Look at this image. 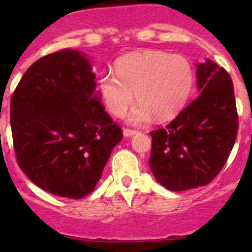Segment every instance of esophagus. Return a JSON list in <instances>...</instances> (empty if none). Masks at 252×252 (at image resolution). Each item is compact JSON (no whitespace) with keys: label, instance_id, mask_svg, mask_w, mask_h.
Returning a JSON list of instances; mask_svg holds the SVG:
<instances>
[{"label":"esophagus","instance_id":"esophagus-1","mask_svg":"<svg viewBox=\"0 0 252 252\" xmlns=\"http://www.w3.org/2000/svg\"><path fill=\"white\" fill-rule=\"evenodd\" d=\"M136 133H137V131H135V130H128V128H125L124 130L125 137H131V136H133V135H136Z\"/></svg>","mask_w":252,"mask_h":252}]
</instances>
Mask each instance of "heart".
<instances>
[{
    "instance_id": "heart-1",
    "label": "heart",
    "mask_w": 252,
    "mask_h": 252,
    "mask_svg": "<svg viewBox=\"0 0 252 252\" xmlns=\"http://www.w3.org/2000/svg\"><path fill=\"white\" fill-rule=\"evenodd\" d=\"M115 74L99 77L98 91L108 111L122 117L135 101L127 122L142 126L177 115L188 99L192 90L193 69L182 55L164 51H135L119 58Z\"/></svg>"
}]
</instances>
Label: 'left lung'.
Returning a JSON list of instances; mask_svg holds the SVG:
<instances>
[{"label":"left lung","mask_w":252,"mask_h":252,"mask_svg":"<svg viewBox=\"0 0 252 252\" xmlns=\"http://www.w3.org/2000/svg\"><path fill=\"white\" fill-rule=\"evenodd\" d=\"M198 97L165 128L151 131L155 179L173 192L208 184L235 144L239 117L230 74L215 62L197 64Z\"/></svg>","instance_id":"8db88e82"}]
</instances>
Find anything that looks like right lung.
I'll list each match as a JSON object with an SVG mask.
<instances>
[{
    "instance_id": "add662e5",
    "label": "right lung",
    "mask_w": 252,
    "mask_h": 252,
    "mask_svg": "<svg viewBox=\"0 0 252 252\" xmlns=\"http://www.w3.org/2000/svg\"><path fill=\"white\" fill-rule=\"evenodd\" d=\"M94 79L87 54L64 49L35 62L12 94L17 164L51 194L79 199L92 192L122 140Z\"/></svg>"
}]
</instances>
